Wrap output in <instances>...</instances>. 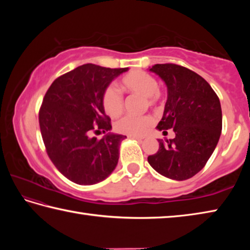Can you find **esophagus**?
Returning a JSON list of instances; mask_svg holds the SVG:
<instances>
[{
  "label": "esophagus",
  "mask_w": 250,
  "mask_h": 250,
  "mask_svg": "<svg viewBox=\"0 0 250 250\" xmlns=\"http://www.w3.org/2000/svg\"><path fill=\"white\" fill-rule=\"evenodd\" d=\"M130 138H131V139H135V140H139V141L143 140L142 137H137V135H130Z\"/></svg>",
  "instance_id": "obj_1"
}]
</instances>
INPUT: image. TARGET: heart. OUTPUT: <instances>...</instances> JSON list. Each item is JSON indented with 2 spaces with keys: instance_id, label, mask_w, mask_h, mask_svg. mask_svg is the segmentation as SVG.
Wrapping results in <instances>:
<instances>
[{
  "instance_id": "obj_1",
  "label": "heart",
  "mask_w": 250,
  "mask_h": 250,
  "mask_svg": "<svg viewBox=\"0 0 250 250\" xmlns=\"http://www.w3.org/2000/svg\"><path fill=\"white\" fill-rule=\"evenodd\" d=\"M121 88L129 94H137L146 97V103L150 107H156L160 103L161 94L159 90V83L153 75L143 70H133L124 76L121 79ZM101 103L107 115L110 117H118L125 107L124 97L115 87L108 86L104 88L101 96ZM154 124L151 116L132 117L125 116L115 124L117 132L126 135L146 134Z\"/></svg>"
}]
</instances>
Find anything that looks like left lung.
<instances>
[{"label":"left lung","mask_w":250,"mask_h":250,"mask_svg":"<svg viewBox=\"0 0 250 250\" xmlns=\"http://www.w3.org/2000/svg\"><path fill=\"white\" fill-rule=\"evenodd\" d=\"M164 80L167 100L156 128L173 129L174 139L163 142L147 162L160 174L183 181L200 172L222 132V108L216 92L195 71L176 64H156L150 68Z\"/></svg>","instance_id":"left-lung-1"}]
</instances>
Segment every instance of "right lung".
Returning a JSON list of instances; mask_svg holds the SVG:
<instances>
[{
  "instance_id": "obj_1",
  "label": "right lung",
  "mask_w": 250,
  "mask_h": 250,
  "mask_svg": "<svg viewBox=\"0 0 250 250\" xmlns=\"http://www.w3.org/2000/svg\"><path fill=\"white\" fill-rule=\"evenodd\" d=\"M126 70L84 64L59 76L46 91L39 113L45 149L57 170L76 184L99 183L117 167L125 135L97 139L92 133L111 129L101 96Z\"/></svg>"
}]
</instances>
